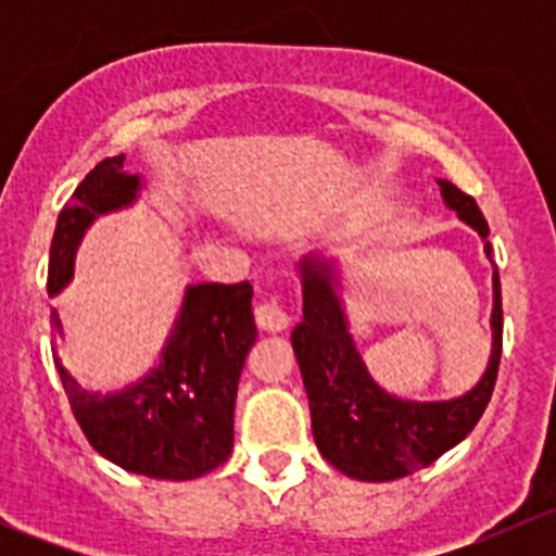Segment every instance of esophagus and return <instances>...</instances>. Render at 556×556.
Returning a JSON list of instances; mask_svg holds the SVG:
<instances>
[{
	"label": "esophagus",
	"mask_w": 556,
	"mask_h": 556,
	"mask_svg": "<svg viewBox=\"0 0 556 556\" xmlns=\"http://www.w3.org/2000/svg\"><path fill=\"white\" fill-rule=\"evenodd\" d=\"M255 319L263 330H268V333H282L293 317H290V309L285 306L282 299H268L255 306Z\"/></svg>",
	"instance_id": "1"
}]
</instances>
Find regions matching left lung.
<instances>
[{"mask_svg": "<svg viewBox=\"0 0 556 556\" xmlns=\"http://www.w3.org/2000/svg\"><path fill=\"white\" fill-rule=\"evenodd\" d=\"M441 199L465 226L486 242L490 226L468 193L439 179ZM304 319L295 325L293 350L304 377L312 433L319 454L333 468L361 481H392L428 468L457 446L484 414L495 390L503 350L501 277L492 271V355L481 379L450 401H406L374 382L350 333L333 257L306 255L299 263Z\"/></svg>", "mask_w": 556, "mask_h": 556, "instance_id": "obj_1", "label": "left lung"}]
</instances>
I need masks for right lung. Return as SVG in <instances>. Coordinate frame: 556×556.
<instances>
[{
  "mask_svg": "<svg viewBox=\"0 0 556 556\" xmlns=\"http://www.w3.org/2000/svg\"><path fill=\"white\" fill-rule=\"evenodd\" d=\"M142 177L115 155L86 174L55 220L48 295L75 274V252L99 215L139 199ZM50 328L61 333L59 314ZM252 285H188L164 357L139 382L115 392L86 390L53 355L70 406L91 446L110 463L150 479L188 481L226 463L233 450V406L252 344Z\"/></svg>",
  "mask_w": 556,
  "mask_h": 556,
  "instance_id": "1",
  "label": "right lung"
}]
</instances>
